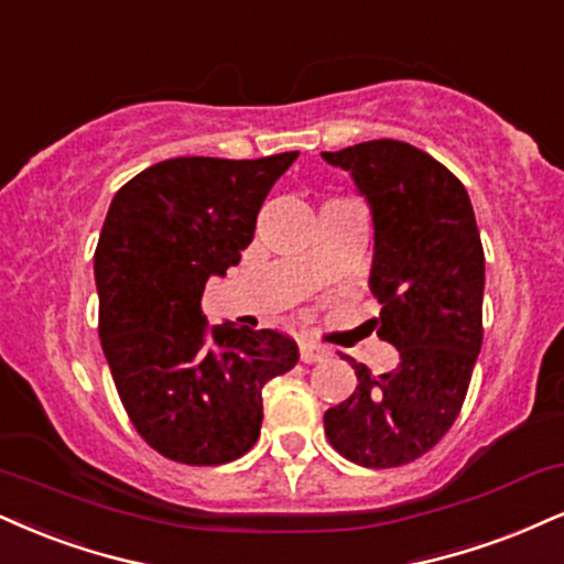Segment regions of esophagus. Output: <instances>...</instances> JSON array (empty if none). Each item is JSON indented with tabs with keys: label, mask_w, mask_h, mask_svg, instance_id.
I'll return each mask as SVG.
<instances>
[{
	"label": "esophagus",
	"mask_w": 564,
	"mask_h": 564,
	"mask_svg": "<svg viewBox=\"0 0 564 564\" xmlns=\"http://www.w3.org/2000/svg\"><path fill=\"white\" fill-rule=\"evenodd\" d=\"M300 357H302V362L312 365V362H323V359H328L330 351L317 341H302L300 344Z\"/></svg>",
	"instance_id": "obj_1"
}]
</instances>
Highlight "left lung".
Listing matches in <instances>:
<instances>
[{
	"mask_svg": "<svg viewBox=\"0 0 564 564\" xmlns=\"http://www.w3.org/2000/svg\"><path fill=\"white\" fill-rule=\"evenodd\" d=\"M323 158L370 202V291L383 304L376 325L399 349L397 370L383 376L349 359L359 383L325 412V436L362 467L415 463L457 420L484 341L486 264L470 196L406 141H362Z\"/></svg>",
	"mask_w": 564,
	"mask_h": 564,
	"instance_id": "8db88e82",
	"label": "left lung"
}]
</instances>
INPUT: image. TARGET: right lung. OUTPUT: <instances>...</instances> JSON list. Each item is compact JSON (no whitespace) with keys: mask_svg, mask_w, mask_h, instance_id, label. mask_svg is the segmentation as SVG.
<instances>
[{"mask_svg":"<svg viewBox=\"0 0 564 564\" xmlns=\"http://www.w3.org/2000/svg\"><path fill=\"white\" fill-rule=\"evenodd\" d=\"M300 152L262 160L175 158L115 194L94 278L99 338L139 436L181 465H226L260 438L262 386L296 365L294 338L215 325L202 294L239 264L257 213Z\"/></svg>","mask_w":564,"mask_h":564,"instance_id":"1","label":"right lung"}]
</instances>
